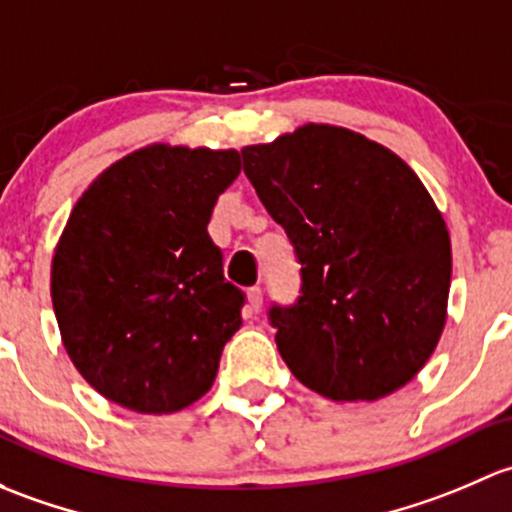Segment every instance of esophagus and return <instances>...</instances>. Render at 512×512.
I'll list each match as a JSON object with an SVG mask.
<instances>
[{
	"label": "esophagus",
	"mask_w": 512,
	"mask_h": 512,
	"mask_svg": "<svg viewBox=\"0 0 512 512\" xmlns=\"http://www.w3.org/2000/svg\"><path fill=\"white\" fill-rule=\"evenodd\" d=\"M246 295H249V308L254 310V313H258V310H261V305H263V291L256 286V288H249V293H246Z\"/></svg>",
	"instance_id": "esophagus-1"
}]
</instances>
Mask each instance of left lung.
I'll return each instance as SVG.
<instances>
[{
    "label": "left lung",
    "mask_w": 512,
    "mask_h": 512,
    "mask_svg": "<svg viewBox=\"0 0 512 512\" xmlns=\"http://www.w3.org/2000/svg\"><path fill=\"white\" fill-rule=\"evenodd\" d=\"M244 172L300 263V295L271 305L298 382L333 402H374L436 350L451 239L412 167L379 142L308 123L241 150Z\"/></svg>",
    "instance_id": "8db88e82"
}]
</instances>
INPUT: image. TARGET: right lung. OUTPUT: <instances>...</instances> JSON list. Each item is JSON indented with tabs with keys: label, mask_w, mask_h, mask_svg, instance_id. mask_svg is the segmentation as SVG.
Returning a JSON list of instances; mask_svg holds the SVG:
<instances>
[{
	"label": "right lung",
	"mask_w": 512,
	"mask_h": 512,
	"mask_svg": "<svg viewBox=\"0 0 512 512\" xmlns=\"http://www.w3.org/2000/svg\"><path fill=\"white\" fill-rule=\"evenodd\" d=\"M236 150L150 145L83 192L66 221L51 300L68 357L96 392L172 414L209 392L246 295L209 236Z\"/></svg>",
	"instance_id": "right-lung-1"
}]
</instances>
